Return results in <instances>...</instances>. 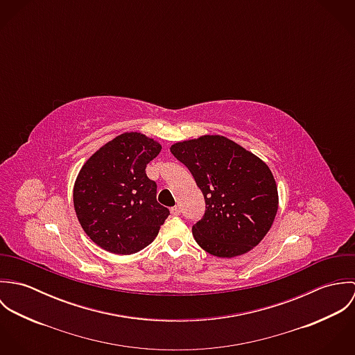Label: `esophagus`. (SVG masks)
Masks as SVG:
<instances>
[{"label": "esophagus", "instance_id": "esophagus-1", "mask_svg": "<svg viewBox=\"0 0 355 355\" xmlns=\"http://www.w3.org/2000/svg\"><path fill=\"white\" fill-rule=\"evenodd\" d=\"M171 213H172L173 216H179V214L182 213V210H180V207H179V206H173V207L171 209Z\"/></svg>", "mask_w": 355, "mask_h": 355}]
</instances>
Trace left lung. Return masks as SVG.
<instances>
[{"instance_id": "obj_1", "label": "left lung", "mask_w": 355, "mask_h": 355, "mask_svg": "<svg viewBox=\"0 0 355 355\" xmlns=\"http://www.w3.org/2000/svg\"><path fill=\"white\" fill-rule=\"evenodd\" d=\"M171 153L202 191L206 210L193 235L203 250L232 258L257 246L277 213V186L269 166L220 135L178 142Z\"/></svg>"}]
</instances>
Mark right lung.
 Here are the masks:
<instances>
[{"label":"right lung","mask_w":355,"mask_h":355,"mask_svg":"<svg viewBox=\"0 0 355 355\" xmlns=\"http://www.w3.org/2000/svg\"><path fill=\"white\" fill-rule=\"evenodd\" d=\"M161 145L141 132H125L94 153L73 186L78 220L90 239L113 254L149 246L169 210L157 202V184L146 165Z\"/></svg>","instance_id":"add662e5"}]
</instances>
